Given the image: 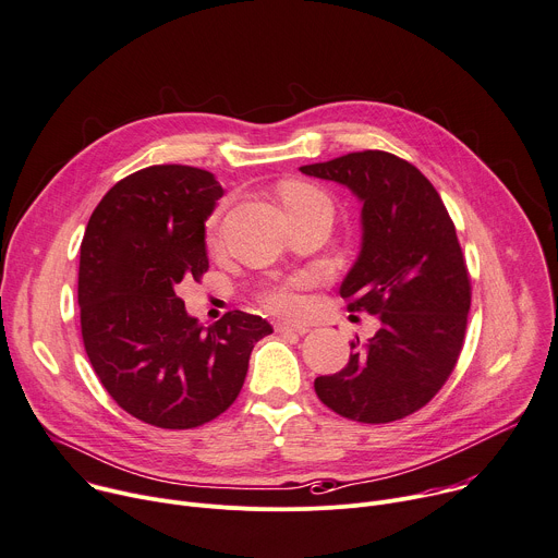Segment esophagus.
Here are the masks:
<instances>
[{"label":"esophagus","instance_id":"obj_1","mask_svg":"<svg viewBox=\"0 0 558 558\" xmlns=\"http://www.w3.org/2000/svg\"><path fill=\"white\" fill-rule=\"evenodd\" d=\"M276 331L278 333H300L305 336L310 331L307 325H300V323H276Z\"/></svg>","mask_w":558,"mask_h":558}]
</instances>
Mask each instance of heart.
<instances>
[{"mask_svg": "<svg viewBox=\"0 0 558 558\" xmlns=\"http://www.w3.org/2000/svg\"><path fill=\"white\" fill-rule=\"evenodd\" d=\"M278 197L282 202V207L287 214L291 211H300V209H312V207H325L331 211V205L327 195L310 184V182H302V180H287L280 182L278 186ZM209 244L218 246L220 244V235L216 225L209 231ZM307 287V278H291V280H282V282H274L269 287H265L258 295L260 305L278 316H291L298 314L302 310V289Z\"/></svg>", "mask_w": 558, "mask_h": 558, "instance_id": "obj_1", "label": "heart"}]
</instances>
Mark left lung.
Returning <instances> with one entry per match:
<instances>
[{"label": "left lung", "mask_w": 558, "mask_h": 558, "mask_svg": "<svg viewBox=\"0 0 558 558\" xmlns=\"http://www.w3.org/2000/svg\"><path fill=\"white\" fill-rule=\"evenodd\" d=\"M302 173L349 186L363 199V248L340 284L349 312L380 318L349 363L318 376V398L359 423H391L418 412L459 363L472 282L456 227L434 184L387 150H359Z\"/></svg>", "instance_id": "1"}]
</instances>
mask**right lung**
<instances>
[{
    "mask_svg": "<svg viewBox=\"0 0 558 558\" xmlns=\"http://www.w3.org/2000/svg\"><path fill=\"white\" fill-rule=\"evenodd\" d=\"M222 186L214 173L156 165L120 180L95 207L80 246L77 302L86 356L133 418L193 429L238 398L253 344L274 329L229 312L202 327L178 295L209 269L205 220Z\"/></svg>",
    "mask_w": 558,
    "mask_h": 558,
    "instance_id": "add662e5",
    "label": "right lung"
}]
</instances>
